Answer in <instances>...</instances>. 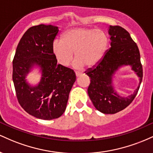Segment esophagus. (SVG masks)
Returning <instances> with one entry per match:
<instances>
[{
  "mask_svg": "<svg viewBox=\"0 0 153 153\" xmlns=\"http://www.w3.org/2000/svg\"><path fill=\"white\" fill-rule=\"evenodd\" d=\"M81 75H82V73H80V72H76V73H75V75H76L77 78L79 76H80Z\"/></svg>",
  "mask_w": 153,
  "mask_h": 153,
  "instance_id": "1",
  "label": "esophagus"
}]
</instances>
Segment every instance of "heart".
<instances>
[{"mask_svg": "<svg viewBox=\"0 0 153 153\" xmlns=\"http://www.w3.org/2000/svg\"><path fill=\"white\" fill-rule=\"evenodd\" d=\"M108 47V38L103 31L94 29L77 27L64 33L61 40H55L52 52L62 67H68L77 59L75 67L93 68L102 60Z\"/></svg>", "mask_w": 153, "mask_h": 153, "instance_id": "1", "label": "heart"}]
</instances>
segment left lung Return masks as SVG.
<instances>
[{
	"instance_id": "left-lung-1",
	"label": "left lung",
	"mask_w": 153,
	"mask_h": 153,
	"mask_svg": "<svg viewBox=\"0 0 153 153\" xmlns=\"http://www.w3.org/2000/svg\"><path fill=\"white\" fill-rule=\"evenodd\" d=\"M111 47L102 60L86 75L91 78L88 94L98 111L113 114L129 106L137 94L143 80V66L137 44L127 31L119 26H109ZM130 66L139 78L138 86L132 94L123 97L114 89L113 77L123 66Z\"/></svg>"
}]
</instances>
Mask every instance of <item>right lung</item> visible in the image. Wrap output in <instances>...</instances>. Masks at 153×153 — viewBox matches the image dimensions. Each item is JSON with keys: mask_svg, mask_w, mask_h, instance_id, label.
<instances>
[{"mask_svg": "<svg viewBox=\"0 0 153 153\" xmlns=\"http://www.w3.org/2000/svg\"><path fill=\"white\" fill-rule=\"evenodd\" d=\"M57 26L40 24L29 28L19 41L13 60V81L17 99L28 114L51 120L65 112L70 91L76 80L74 71L57 65L52 45ZM34 68L41 73L35 86L26 80Z\"/></svg>", "mask_w": 153, "mask_h": 153, "instance_id": "add662e5", "label": "right lung"}]
</instances>
